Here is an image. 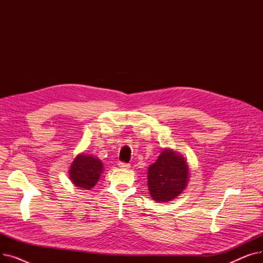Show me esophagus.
Instances as JSON below:
<instances>
[{
  "label": "esophagus",
  "instance_id": "obj_1",
  "mask_svg": "<svg viewBox=\"0 0 263 263\" xmlns=\"http://www.w3.org/2000/svg\"><path fill=\"white\" fill-rule=\"evenodd\" d=\"M119 167L123 168V170H129L131 167V165L128 164V163H123V162H119Z\"/></svg>",
  "mask_w": 263,
  "mask_h": 263
}]
</instances>
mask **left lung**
Masks as SVG:
<instances>
[{
  "instance_id": "obj_1",
  "label": "left lung",
  "mask_w": 263,
  "mask_h": 263,
  "mask_svg": "<svg viewBox=\"0 0 263 263\" xmlns=\"http://www.w3.org/2000/svg\"><path fill=\"white\" fill-rule=\"evenodd\" d=\"M148 190L157 202H168L179 196L189 181L186 160L172 149H164L148 167Z\"/></svg>"
}]
</instances>
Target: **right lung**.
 <instances>
[{
  "instance_id": "obj_1",
  "label": "right lung",
  "mask_w": 263,
  "mask_h": 263,
  "mask_svg": "<svg viewBox=\"0 0 263 263\" xmlns=\"http://www.w3.org/2000/svg\"><path fill=\"white\" fill-rule=\"evenodd\" d=\"M102 172L103 164L98 158L80 154L74 158L69 168V178L76 186L82 190H90L99 181Z\"/></svg>"
}]
</instances>
